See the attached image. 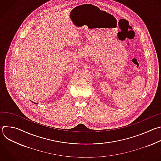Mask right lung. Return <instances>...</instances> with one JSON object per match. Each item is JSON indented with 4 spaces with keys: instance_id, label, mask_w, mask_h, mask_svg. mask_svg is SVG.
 <instances>
[{
    "instance_id": "obj_1",
    "label": "right lung",
    "mask_w": 161,
    "mask_h": 161,
    "mask_svg": "<svg viewBox=\"0 0 161 161\" xmlns=\"http://www.w3.org/2000/svg\"><path fill=\"white\" fill-rule=\"evenodd\" d=\"M33 103H34V102H33ZM34 103V104H36V103Z\"/></svg>"
}]
</instances>
